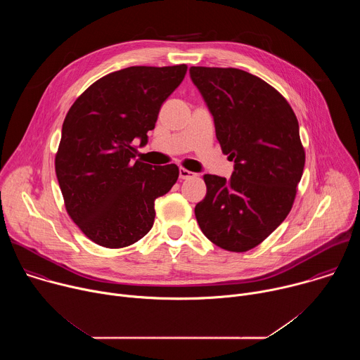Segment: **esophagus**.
Segmentation results:
<instances>
[{
    "label": "esophagus",
    "mask_w": 360,
    "mask_h": 360,
    "mask_svg": "<svg viewBox=\"0 0 360 360\" xmlns=\"http://www.w3.org/2000/svg\"><path fill=\"white\" fill-rule=\"evenodd\" d=\"M192 176H195L193 172H191V171H188L185 168H179V179H189Z\"/></svg>",
    "instance_id": "34e87169"
}]
</instances>
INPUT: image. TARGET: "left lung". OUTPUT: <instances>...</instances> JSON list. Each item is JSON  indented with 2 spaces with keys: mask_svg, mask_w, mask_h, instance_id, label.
Instances as JSON below:
<instances>
[{
  "mask_svg": "<svg viewBox=\"0 0 360 360\" xmlns=\"http://www.w3.org/2000/svg\"><path fill=\"white\" fill-rule=\"evenodd\" d=\"M189 75L214 117L231 179L203 176L207 195L195 217L211 242L246 252L288 217L304 167L299 124L288 101L268 82L236 68L191 67Z\"/></svg>",
  "mask_w": 360,
  "mask_h": 360,
  "instance_id": "obj_1",
  "label": "left lung"
}]
</instances>
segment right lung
I'll list each match as a JSON object with an SVG mask.
<instances>
[{
    "label": "right lung",
    "instance_id": "add662e5",
    "mask_svg": "<svg viewBox=\"0 0 360 360\" xmlns=\"http://www.w3.org/2000/svg\"><path fill=\"white\" fill-rule=\"evenodd\" d=\"M186 70L128 67L94 82L70 108L56 172L68 215L92 242L124 248L150 231L155 199L174 186L179 169L135 160V143L146 145Z\"/></svg>",
    "mask_w": 360,
    "mask_h": 360
}]
</instances>
